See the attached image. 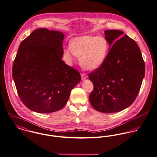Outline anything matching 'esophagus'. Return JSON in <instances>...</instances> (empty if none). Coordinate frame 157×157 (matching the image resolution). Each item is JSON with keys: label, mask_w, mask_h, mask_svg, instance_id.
<instances>
[{"label": "esophagus", "mask_w": 157, "mask_h": 157, "mask_svg": "<svg viewBox=\"0 0 157 157\" xmlns=\"http://www.w3.org/2000/svg\"><path fill=\"white\" fill-rule=\"evenodd\" d=\"M87 78V76L85 74H81V79L83 81Z\"/></svg>", "instance_id": "esophagus-1"}]
</instances>
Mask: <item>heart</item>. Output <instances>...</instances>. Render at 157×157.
<instances>
[{"mask_svg": "<svg viewBox=\"0 0 157 157\" xmlns=\"http://www.w3.org/2000/svg\"><path fill=\"white\" fill-rule=\"evenodd\" d=\"M109 53V43L102 37L83 36L76 37L66 47L64 55L72 61L76 56L79 57V64L83 69L93 71L104 63Z\"/></svg>", "mask_w": 157, "mask_h": 157, "instance_id": "b5f03b06", "label": "heart"}]
</instances>
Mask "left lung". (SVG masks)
I'll return each instance as SVG.
<instances>
[{
	"label": "left lung",
	"instance_id": "obj_1",
	"mask_svg": "<svg viewBox=\"0 0 157 157\" xmlns=\"http://www.w3.org/2000/svg\"><path fill=\"white\" fill-rule=\"evenodd\" d=\"M109 52L100 67L89 74L94 85L90 95L92 107L113 113L123 110L135 100L145 76V63L138 44L123 32L104 31Z\"/></svg>",
	"mask_w": 157,
	"mask_h": 157
}]
</instances>
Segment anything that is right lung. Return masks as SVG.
<instances>
[{
    "label": "right lung",
    "instance_id": "right-lung-1",
    "mask_svg": "<svg viewBox=\"0 0 157 157\" xmlns=\"http://www.w3.org/2000/svg\"><path fill=\"white\" fill-rule=\"evenodd\" d=\"M64 37L60 31L39 28L19 46L12 77L21 100L31 110H60L81 81L79 72L62 60Z\"/></svg>",
    "mask_w": 157,
    "mask_h": 157
}]
</instances>
